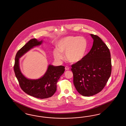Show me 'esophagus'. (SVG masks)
Returning a JSON list of instances; mask_svg holds the SVG:
<instances>
[{
  "label": "esophagus",
  "instance_id": "obj_1",
  "mask_svg": "<svg viewBox=\"0 0 126 126\" xmlns=\"http://www.w3.org/2000/svg\"><path fill=\"white\" fill-rule=\"evenodd\" d=\"M65 70H69V67L67 66H66L65 67Z\"/></svg>",
  "mask_w": 126,
  "mask_h": 126
}]
</instances>
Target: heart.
<instances>
[{
  "label": "heart",
  "instance_id": "1",
  "mask_svg": "<svg viewBox=\"0 0 126 126\" xmlns=\"http://www.w3.org/2000/svg\"><path fill=\"white\" fill-rule=\"evenodd\" d=\"M58 49L53 50V56L56 60L61 61L65 54L66 60L76 63L85 57L88 48V41L85 37L70 35L62 38L57 43Z\"/></svg>",
  "mask_w": 126,
  "mask_h": 126
}]
</instances>
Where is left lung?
Wrapping results in <instances>:
<instances>
[{"instance_id":"obj_1","label":"left lung","mask_w":126,"mask_h":126,"mask_svg":"<svg viewBox=\"0 0 126 126\" xmlns=\"http://www.w3.org/2000/svg\"><path fill=\"white\" fill-rule=\"evenodd\" d=\"M93 44L81 61L72 65L74 84L81 95L90 96L102 91L111 76L110 50L97 35L90 34Z\"/></svg>"}]
</instances>
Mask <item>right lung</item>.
I'll return each instance as SVG.
<instances>
[{
    "instance_id": "1",
    "label": "right lung",
    "mask_w": 126,
    "mask_h": 126,
    "mask_svg": "<svg viewBox=\"0 0 126 126\" xmlns=\"http://www.w3.org/2000/svg\"><path fill=\"white\" fill-rule=\"evenodd\" d=\"M43 42V40L35 38L29 41L17 52L14 68L21 89L27 94L40 99L53 95L57 90V82L65 71V67L63 65L54 66L50 64L45 74L40 78L31 79L23 75L20 67V59L31 49L41 45Z\"/></svg>"
}]
</instances>
